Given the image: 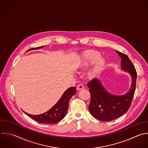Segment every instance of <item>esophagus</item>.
I'll list each match as a JSON object with an SVG mask.
<instances>
[{
	"instance_id": "esophagus-1",
	"label": "esophagus",
	"mask_w": 148,
	"mask_h": 148,
	"mask_svg": "<svg viewBox=\"0 0 148 148\" xmlns=\"http://www.w3.org/2000/svg\"><path fill=\"white\" fill-rule=\"evenodd\" d=\"M84 88V86L82 84H80L77 86V90H82Z\"/></svg>"
}]
</instances>
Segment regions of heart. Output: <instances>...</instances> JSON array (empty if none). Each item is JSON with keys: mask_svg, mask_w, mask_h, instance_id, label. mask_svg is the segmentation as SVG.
Returning a JSON list of instances; mask_svg holds the SVG:
<instances>
[{"mask_svg": "<svg viewBox=\"0 0 148 148\" xmlns=\"http://www.w3.org/2000/svg\"><path fill=\"white\" fill-rule=\"evenodd\" d=\"M100 57L101 54L98 51L94 50L86 51L82 55L80 65L82 68H85L96 62L91 71V75H93L98 72L105 65V60Z\"/></svg>", "mask_w": 148, "mask_h": 148, "instance_id": "obj_1", "label": "heart"}]
</instances>
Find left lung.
Here are the masks:
<instances>
[{
	"label": "left lung",
	"instance_id": "8db88e82",
	"mask_svg": "<svg viewBox=\"0 0 148 148\" xmlns=\"http://www.w3.org/2000/svg\"><path fill=\"white\" fill-rule=\"evenodd\" d=\"M121 58V67L131 76V88L125 95L115 96L108 93L103 87L100 81L94 78L87 83L91 95L88 106L91 115L102 121H110L117 119L129 109L136 88L137 73L135 66L128 56L116 50Z\"/></svg>",
	"mask_w": 148,
	"mask_h": 148
}]
</instances>
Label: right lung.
Wrapping results in <instances>:
<instances>
[{
	"mask_svg": "<svg viewBox=\"0 0 148 148\" xmlns=\"http://www.w3.org/2000/svg\"><path fill=\"white\" fill-rule=\"evenodd\" d=\"M43 46L32 48L31 50L39 49ZM75 87H71L66 90L57 103L47 112L39 115H33L24 112L29 117L34 120L42 124H55L60 121L66 116L69 106V102L71 98L76 94Z\"/></svg>",
	"mask_w": 148,
	"mask_h": 148,
	"instance_id": "add662e5",
	"label": "right lung"
}]
</instances>
